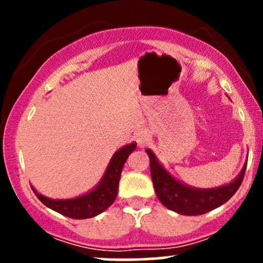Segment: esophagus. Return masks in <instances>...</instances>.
<instances>
[{
    "mask_svg": "<svg viewBox=\"0 0 263 263\" xmlns=\"http://www.w3.org/2000/svg\"><path fill=\"white\" fill-rule=\"evenodd\" d=\"M148 137L149 135L147 132H140V134H137V136H136V141H137V143L140 146H144L147 143V141H148Z\"/></svg>",
    "mask_w": 263,
    "mask_h": 263,
    "instance_id": "34e87169",
    "label": "esophagus"
}]
</instances>
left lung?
Returning a JSON list of instances; mask_svg holds the SVG:
<instances>
[{
    "label": "left lung",
    "mask_w": 263,
    "mask_h": 263,
    "mask_svg": "<svg viewBox=\"0 0 263 263\" xmlns=\"http://www.w3.org/2000/svg\"><path fill=\"white\" fill-rule=\"evenodd\" d=\"M146 152L149 157L151 177L157 197L167 209L180 215H201L225 204L240 188L247 165H243L241 173L230 184L214 189H195L174 179L159 164L152 151L146 149Z\"/></svg>",
    "instance_id": "obj_1"
}]
</instances>
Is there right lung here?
I'll return each mask as SVG.
<instances>
[{
    "instance_id": "obj_1",
    "label": "right lung",
    "mask_w": 263,
    "mask_h": 263,
    "mask_svg": "<svg viewBox=\"0 0 263 263\" xmlns=\"http://www.w3.org/2000/svg\"><path fill=\"white\" fill-rule=\"evenodd\" d=\"M135 148L136 143H131L117 151L111 158L101 183L85 195L74 199H65V200H53V199L45 198L39 194L33 186L32 190L45 206L50 208L62 215L71 219L93 218L106 210L116 199L123 164Z\"/></svg>"
}]
</instances>
